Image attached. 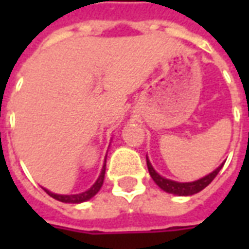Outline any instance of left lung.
<instances>
[{
    "label": "left lung",
    "instance_id": "1",
    "mask_svg": "<svg viewBox=\"0 0 249 249\" xmlns=\"http://www.w3.org/2000/svg\"><path fill=\"white\" fill-rule=\"evenodd\" d=\"M146 165H148V171H149V175H151V178H153V181H155L159 187L161 188L162 191H165V192L168 193H173V195H178V196H191V195H195V193L203 191L204 188L212 183V180L217 176V173H219L220 169L223 168L224 162H223L219 168H216L212 173L204 176V178H200V180L192 181V183H178V181H173V180H168V178H162V176H160V175L153 169L152 164L149 162V160H148V157H146Z\"/></svg>",
    "mask_w": 249,
    "mask_h": 249
}]
</instances>
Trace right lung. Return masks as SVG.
Segmentation results:
<instances>
[{
  "instance_id": "1",
  "label": "right lung",
  "mask_w": 249,
  "mask_h": 249,
  "mask_svg": "<svg viewBox=\"0 0 249 249\" xmlns=\"http://www.w3.org/2000/svg\"><path fill=\"white\" fill-rule=\"evenodd\" d=\"M104 178H105V164H104L103 169H101V173H100V176H98L97 181L93 184L92 187L89 188L88 191L82 193H78V195H57V193L49 192L48 189L44 188V191H45L51 197L56 198L58 201H61V203H71V204H78V203H84V201H87L89 198H92L96 193L101 189L104 183Z\"/></svg>"
}]
</instances>
